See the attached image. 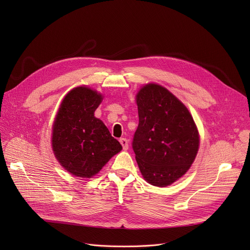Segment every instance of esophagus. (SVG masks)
<instances>
[{
	"label": "esophagus",
	"mask_w": 250,
	"mask_h": 250,
	"mask_svg": "<svg viewBox=\"0 0 250 250\" xmlns=\"http://www.w3.org/2000/svg\"><path fill=\"white\" fill-rule=\"evenodd\" d=\"M120 142L122 144L124 150L126 151L128 149V142H127V140L125 138H122V139H120Z\"/></svg>",
	"instance_id": "obj_1"
}]
</instances>
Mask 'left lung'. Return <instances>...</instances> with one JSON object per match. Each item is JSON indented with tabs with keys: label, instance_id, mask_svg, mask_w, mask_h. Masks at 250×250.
Returning a JSON list of instances; mask_svg holds the SVG:
<instances>
[{
	"label": "left lung",
	"instance_id": "obj_1",
	"mask_svg": "<svg viewBox=\"0 0 250 250\" xmlns=\"http://www.w3.org/2000/svg\"><path fill=\"white\" fill-rule=\"evenodd\" d=\"M139 125L133 150L143 177L155 187H167L189 169L199 150V133L188 108L157 84L137 94Z\"/></svg>",
	"mask_w": 250,
	"mask_h": 250
}]
</instances>
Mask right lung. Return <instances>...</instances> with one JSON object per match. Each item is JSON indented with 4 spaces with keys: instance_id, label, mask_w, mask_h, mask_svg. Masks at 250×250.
Returning <instances> with one entry per match:
<instances>
[{
    "instance_id": "right-lung-1",
    "label": "right lung",
    "mask_w": 250,
    "mask_h": 250,
    "mask_svg": "<svg viewBox=\"0 0 250 250\" xmlns=\"http://www.w3.org/2000/svg\"><path fill=\"white\" fill-rule=\"evenodd\" d=\"M101 94L77 87L61 104L52 128V150L61 165L75 176L98 173L123 147L108 128L94 116Z\"/></svg>"
}]
</instances>
